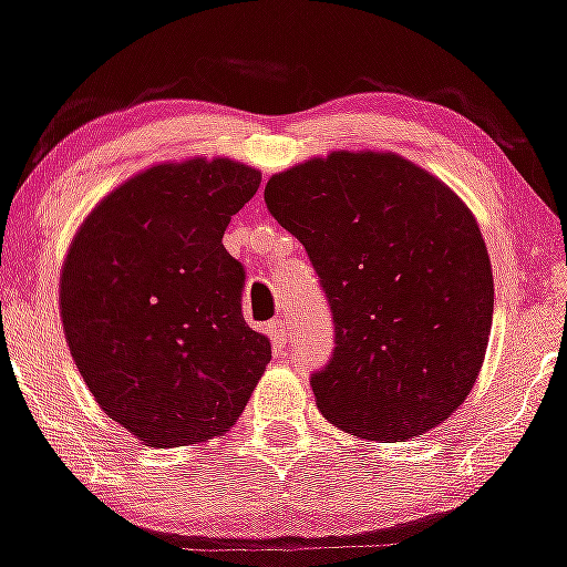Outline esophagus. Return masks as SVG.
<instances>
[{"instance_id": "esophagus-1", "label": "esophagus", "mask_w": 567, "mask_h": 567, "mask_svg": "<svg viewBox=\"0 0 567 567\" xmlns=\"http://www.w3.org/2000/svg\"><path fill=\"white\" fill-rule=\"evenodd\" d=\"M266 333H269L271 343H275V347H279V349H282L285 343H288V338H290L288 322H285V320H275V322L266 324Z\"/></svg>"}]
</instances>
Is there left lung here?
I'll return each instance as SVG.
<instances>
[{"instance_id":"left-lung-1","label":"left lung","mask_w":567,"mask_h":567,"mask_svg":"<svg viewBox=\"0 0 567 567\" xmlns=\"http://www.w3.org/2000/svg\"><path fill=\"white\" fill-rule=\"evenodd\" d=\"M264 199L306 247L333 315L336 347L311 373L324 419L392 442L451 419L493 322L491 258L470 207L413 162L375 152L271 175Z\"/></svg>"}]
</instances>
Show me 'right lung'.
Here are the masks:
<instances>
[{"mask_svg": "<svg viewBox=\"0 0 567 567\" xmlns=\"http://www.w3.org/2000/svg\"><path fill=\"white\" fill-rule=\"evenodd\" d=\"M261 173L231 159L148 167L90 213L63 264L61 317L84 383L152 447L229 432L271 360L224 247Z\"/></svg>", "mask_w": 567, "mask_h": 567, "instance_id": "right-lung-1", "label": "right lung"}]
</instances>
